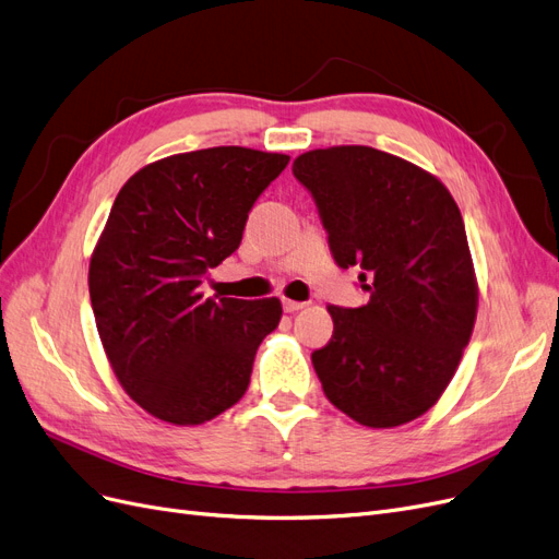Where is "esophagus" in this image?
<instances>
[{
	"label": "esophagus",
	"instance_id": "obj_1",
	"mask_svg": "<svg viewBox=\"0 0 559 559\" xmlns=\"http://www.w3.org/2000/svg\"><path fill=\"white\" fill-rule=\"evenodd\" d=\"M306 306V301H295V299H283V309L287 313H295V311H301Z\"/></svg>",
	"mask_w": 559,
	"mask_h": 559
}]
</instances>
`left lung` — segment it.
<instances>
[{"label":"left lung","instance_id":"1","mask_svg":"<svg viewBox=\"0 0 559 559\" xmlns=\"http://www.w3.org/2000/svg\"><path fill=\"white\" fill-rule=\"evenodd\" d=\"M338 266H359L369 301L328 306L334 332L313 350L325 397L355 423L390 429L439 402L469 344L478 281L462 213L435 174L371 146L301 153Z\"/></svg>","mask_w":559,"mask_h":559}]
</instances>
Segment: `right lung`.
<instances>
[{"instance_id":"add662e5","label":"right lung","mask_w":559,"mask_h":559,"mask_svg":"<svg viewBox=\"0 0 559 559\" xmlns=\"http://www.w3.org/2000/svg\"><path fill=\"white\" fill-rule=\"evenodd\" d=\"M287 162L215 146L155 159L120 188L87 287L118 383L153 418L204 425L246 394L283 306L276 297L215 301L200 285L239 248L248 211Z\"/></svg>"}]
</instances>
